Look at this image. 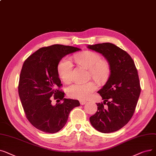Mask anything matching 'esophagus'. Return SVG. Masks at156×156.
Listing matches in <instances>:
<instances>
[{
  "label": "esophagus",
  "mask_w": 156,
  "mask_h": 156,
  "mask_svg": "<svg viewBox=\"0 0 156 156\" xmlns=\"http://www.w3.org/2000/svg\"><path fill=\"white\" fill-rule=\"evenodd\" d=\"M80 105H85L86 103V101L85 100H80Z\"/></svg>",
  "instance_id": "obj_1"
}]
</instances>
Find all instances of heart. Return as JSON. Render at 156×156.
<instances>
[{"label": "heart", "mask_w": 156, "mask_h": 156, "mask_svg": "<svg viewBox=\"0 0 156 156\" xmlns=\"http://www.w3.org/2000/svg\"><path fill=\"white\" fill-rule=\"evenodd\" d=\"M76 61L90 70V75L101 83H104L109 78L110 74V66L109 62L99 53L86 51L78 54L74 57ZM73 63L68 57L62 58L59 62L57 71L59 77L64 82L70 83L72 79ZM98 85L96 82H90L87 83H75L69 86L67 89L68 96L74 99H85L89 98L91 94L96 90Z\"/></svg>", "instance_id": "heart-1"}]
</instances>
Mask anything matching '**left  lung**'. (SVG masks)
I'll list each match as a JSON object with an SVG mask.
<instances>
[{
    "instance_id": "8db88e82",
    "label": "left lung",
    "mask_w": 156,
    "mask_h": 156,
    "mask_svg": "<svg viewBox=\"0 0 156 156\" xmlns=\"http://www.w3.org/2000/svg\"><path fill=\"white\" fill-rule=\"evenodd\" d=\"M87 48L102 54L111 70L106 84L98 91L103 103H97L98 111L90 117V124L101 133L117 131L133 117L140 97L136 67L126 51L112 43L88 45Z\"/></svg>"
}]
</instances>
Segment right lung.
Segmentation results:
<instances>
[{
	"label": "right lung",
	"mask_w": 156,
	"mask_h": 156,
	"mask_svg": "<svg viewBox=\"0 0 156 156\" xmlns=\"http://www.w3.org/2000/svg\"><path fill=\"white\" fill-rule=\"evenodd\" d=\"M81 49L53 44L43 47L32 54L23 64L18 94L29 121L37 129L48 133L59 131L66 125L70 112L80 106L78 100L64 98L57 67L64 56ZM62 100L53 106L51 99Z\"/></svg>",
	"instance_id": "obj_1"
}]
</instances>
